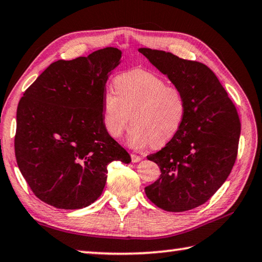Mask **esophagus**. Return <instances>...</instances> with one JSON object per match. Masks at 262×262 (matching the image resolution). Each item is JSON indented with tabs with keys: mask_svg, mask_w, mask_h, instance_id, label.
Masks as SVG:
<instances>
[{
	"mask_svg": "<svg viewBox=\"0 0 262 262\" xmlns=\"http://www.w3.org/2000/svg\"><path fill=\"white\" fill-rule=\"evenodd\" d=\"M130 157H132V162H133V163H137V162L141 161V156H139V155L132 154Z\"/></svg>",
	"mask_w": 262,
	"mask_h": 262,
	"instance_id": "34e87169",
	"label": "esophagus"
}]
</instances>
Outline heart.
<instances>
[{
  "label": "heart",
  "mask_w": 262,
  "mask_h": 262,
  "mask_svg": "<svg viewBox=\"0 0 262 262\" xmlns=\"http://www.w3.org/2000/svg\"><path fill=\"white\" fill-rule=\"evenodd\" d=\"M114 89L115 92L106 91L101 99L103 125L114 139L120 137L132 121L127 136L130 147H161L183 126L186 114L183 92L166 85L156 74L142 69L120 74L114 79Z\"/></svg>",
  "instance_id": "b5f03b06"
}]
</instances>
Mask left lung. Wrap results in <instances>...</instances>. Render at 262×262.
<instances>
[{
	"label": "left lung",
	"instance_id": "1",
	"mask_svg": "<svg viewBox=\"0 0 262 262\" xmlns=\"http://www.w3.org/2000/svg\"><path fill=\"white\" fill-rule=\"evenodd\" d=\"M150 63L183 92V126L162 150L148 156L161 176L144 192L166 211H186L214 195L236 162L241 121L231 99L210 68L164 51L139 48Z\"/></svg>",
	"mask_w": 262,
	"mask_h": 262
}]
</instances>
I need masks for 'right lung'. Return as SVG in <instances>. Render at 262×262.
I'll use <instances>...</instances> for the list:
<instances>
[{
	"label": "right lung",
	"mask_w": 262,
	"mask_h": 262,
	"mask_svg": "<svg viewBox=\"0 0 262 262\" xmlns=\"http://www.w3.org/2000/svg\"><path fill=\"white\" fill-rule=\"evenodd\" d=\"M122 52L106 47L59 60L26 89L17 107L15 154L35 196L59 209H81L105 187L107 165L130 156L103 125L106 82Z\"/></svg>",
	"instance_id": "obj_1"
}]
</instances>
